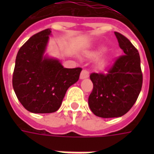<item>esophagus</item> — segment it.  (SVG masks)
<instances>
[{
	"label": "esophagus",
	"instance_id": "obj_1",
	"mask_svg": "<svg viewBox=\"0 0 154 154\" xmlns=\"http://www.w3.org/2000/svg\"><path fill=\"white\" fill-rule=\"evenodd\" d=\"M89 77V72H87V70H82V72H81L80 75V79H85V78H87Z\"/></svg>",
	"mask_w": 154,
	"mask_h": 154
}]
</instances>
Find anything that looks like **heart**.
<instances>
[{
    "label": "heart",
    "mask_w": 154,
    "mask_h": 154,
    "mask_svg": "<svg viewBox=\"0 0 154 154\" xmlns=\"http://www.w3.org/2000/svg\"><path fill=\"white\" fill-rule=\"evenodd\" d=\"M104 50L103 48H98L97 49H94V50H91L90 52H88V56L91 57H97L99 55H100L101 53H102V51ZM107 64H108V60H107L106 57H102V58H100L99 62H98V66L101 69H103L105 67H106Z\"/></svg>",
    "instance_id": "heart-1"
}]
</instances>
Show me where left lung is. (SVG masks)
I'll list each match as a JSON object with an SVG mask.
<instances>
[{
    "mask_svg": "<svg viewBox=\"0 0 154 154\" xmlns=\"http://www.w3.org/2000/svg\"><path fill=\"white\" fill-rule=\"evenodd\" d=\"M125 55L116 61L108 74L91 73L93 90L88 98L91 110L101 118L124 116L135 103L142 88L143 74L138 50L124 35L115 32Z\"/></svg>",
    "mask_w": 154,
    "mask_h": 154,
    "instance_id": "8db88e82",
    "label": "left lung"
}]
</instances>
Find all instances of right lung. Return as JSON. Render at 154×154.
<instances>
[{
    "instance_id": "add662e5",
    "label": "right lung",
    "mask_w": 154,
    "mask_h": 154,
    "mask_svg": "<svg viewBox=\"0 0 154 154\" xmlns=\"http://www.w3.org/2000/svg\"><path fill=\"white\" fill-rule=\"evenodd\" d=\"M50 29L29 38L19 50L12 84L22 106L35 114L53 113L62 105L67 89L76 83L82 68H65L45 54Z\"/></svg>"
}]
</instances>
